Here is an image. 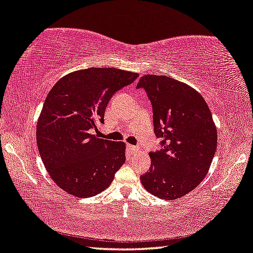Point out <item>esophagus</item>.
<instances>
[{
    "instance_id": "esophagus-1",
    "label": "esophagus",
    "mask_w": 253,
    "mask_h": 253,
    "mask_svg": "<svg viewBox=\"0 0 253 253\" xmlns=\"http://www.w3.org/2000/svg\"><path fill=\"white\" fill-rule=\"evenodd\" d=\"M127 147H128V150H129V152H130L131 154H134V153H136V152L138 151V147L135 146V145H129V144H128Z\"/></svg>"
}]
</instances>
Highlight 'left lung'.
I'll list each match as a JSON object with an SVG mask.
<instances>
[{"instance_id":"left-lung-1","label":"left lung","mask_w":253,"mask_h":253,"mask_svg":"<svg viewBox=\"0 0 253 253\" xmlns=\"http://www.w3.org/2000/svg\"><path fill=\"white\" fill-rule=\"evenodd\" d=\"M136 87L150 99L162 146L150 153V171L141 181L156 197H182L203 181L214 159L217 131L210 108L197 91L164 75L143 76Z\"/></svg>"}]
</instances>
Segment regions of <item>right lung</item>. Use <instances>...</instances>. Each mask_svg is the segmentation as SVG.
<instances>
[{
	"label": "right lung",
	"instance_id": "1",
	"mask_svg": "<svg viewBox=\"0 0 253 253\" xmlns=\"http://www.w3.org/2000/svg\"><path fill=\"white\" fill-rule=\"evenodd\" d=\"M137 76L92 67L64 76L48 93L37 124V145L48 173L67 194H100L125 163V143L98 138L91 130L105 124L112 94Z\"/></svg>",
	"mask_w": 253,
	"mask_h": 253
}]
</instances>
